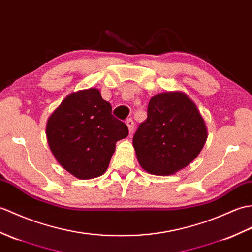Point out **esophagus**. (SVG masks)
Masks as SVG:
<instances>
[{"label": "esophagus", "mask_w": 252, "mask_h": 252, "mask_svg": "<svg viewBox=\"0 0 252 252\" xmlns=\"http://www.w3.org/2000/svg\"><path fill=\"white\" fill-rule=\"evenodd\" d=\"M126 126H127L128 132H130V134H132L133 131H134V121H133L132 119H127V120L126 121Z\"/></svg>", "instance_id": "1"}]
</instances>
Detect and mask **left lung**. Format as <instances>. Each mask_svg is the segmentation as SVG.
I'll use <instances>...</instances> for the list:
<instances>
[{
	"label": "left lung",
	"mask_w": 252,
	"mask_h": 252,
	"mask_svg": "<svg viewBox=\"0 0 252 252\" xmlns=\"http://www.w3.org/2000/svg\"><path fill=\"white\" fill-rule=\"evenodd\" d=\"M206 139L207 127L195 103L184 92L168 91L150 98L133 147L144 171L169 176L188 166Z\"/></svg>",
	"instance_id": "left-lung-1"
}]
</instances>
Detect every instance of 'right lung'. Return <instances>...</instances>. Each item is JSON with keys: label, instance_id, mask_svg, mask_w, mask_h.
Returning a JSON list of instances; mask_svg holds the SVG:
<instances>
[{"label": "right lung", "instance_id": "obj_1", "mask_svg": "<svg viewBox=\"0 0 252 252\" xmlns=\"http://www.w3.org/2000/svg\"><path fill=\"white\" fill-rule=\"evenodd\" d=\"M127 126L112 115L96 88L72 92L47 120V143L59 164L78 179L101 176Z\"/></svg>", "mask_w": 252, "mask_h": 252}]
</instances>
